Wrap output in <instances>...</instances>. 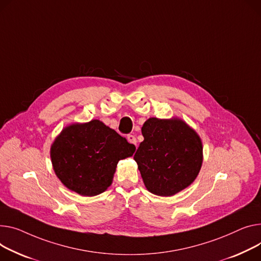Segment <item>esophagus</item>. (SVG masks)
<instances>
[{
  "mask_svg": "<svg viewBox=\"0 0 261 261\" xmlns=\"http://www.w3.org/2000/svg\"><path fill=\"white\" fill-rule=\"evenodd\" d=\"M127 140H128V142L130 143V144H133V145H135L136 146V138H135V136L134 135H132V134H129L128 136H127Z\"/></svg>",
  "mask_w": 261,
  "mask_h": 261,
  "instance_id": "1",
  "label": "esophagus"
}]
</instances>
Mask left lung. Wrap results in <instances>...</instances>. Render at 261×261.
<instances>
[{
	"mask_svg": "<svg viewBox=\"0 0 261 261\" xmlns=\"http://www.w3.org/2000/svg\"><path fill=\"white\" fill-rule=\"evenodd\" d=\"M142 133L134 161L151 193L172 196L194 181L202 164V144L193 129L177 118L151 117Z\"/></svg>",
	"mask_w": 261,
	"mask_h": 261,
	"instance_id": "left-lung-1",
	"label": "left lung"
}]
</instances>
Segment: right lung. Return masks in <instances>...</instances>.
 <instances>
[{
    "label": "right lung",
    "instance_id": "add662e5",
    "mask_svg": "<svg viewBox=\"0 0 261 261\" xmlns=\"http://www.w3.org/2000/svg\"><path fill=\"white\" fill-rule=\"evenodd\" d=\"M135 146L97 119L65 128L51 146L57 176L74 192L95 196L111 185L117 163Z\"/></svg>",
    "mask_w": 261,
    "mask_h": 261
}]
</instances>
